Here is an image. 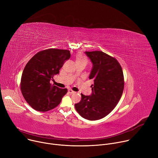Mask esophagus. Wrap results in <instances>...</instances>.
<instances>
[{"label": "esophagus", "instance_id": "34e87169", "mask_svg": "<svg viewBox=\"0 0 158 158\" xmlns=\"http://www.w3.org/2000/svg\"><path fill=\"white\" fill-rule=\"evenodd\" d=\"M68 93L70 94H74V93H75V91H73L72 89H68Z\"/></svg>", "mask_w": 158, "mask_h": 158}]
</instances>
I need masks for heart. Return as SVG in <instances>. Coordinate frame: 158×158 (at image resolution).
<instances>
[{"label": "heart", "mask_w": 158, "mask_h": 158, "mask_svg": "<svg viewBox=\"0 0 158 158\" xmlns=\"http://www.w3.org/2000/svg\"><path fill=\"white\" fill-rule=\"evenodd\" d=\"M82 61H84V62H86V60H85V59L84 58V57L81 55V54H78L76 55V62H82Z\"/></svg>", "instance_id": "b5f03b06"}]
</instances>
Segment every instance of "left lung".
<instances>
[{
    "instance_id": "1",
    "label": "left lung",
    "mask_w": 158,
    "mask_h": 158,
    "mask_svg": "<svg viewBox=\"0 0 158 158\" xmlns=\"http://www.w3.org/2000/svg\"><path fill=\"white\" fill-rule=\"evenodd\" d=\"M85 54L93 64L89 78L94 83L91 94H81L75 108L84 118L96 120L106 117L118 103L124 88L123 74L118 61L106 53L93 51Z\"/></svg>"
}]
</instances>
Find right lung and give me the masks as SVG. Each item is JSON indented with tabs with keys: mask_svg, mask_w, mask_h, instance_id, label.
<instances>
[{
	"mask_svg": "<svg viewBox=\"0 0 158 158\" xmlns=\"http://www.w3.org/2000/svg\"><path fill=\"white\" fill-rule=\"evenodd\" d=\"M70 57L69 50L47 49L35 56L25 66L21 81V89L27 103L39 111H47L58 105L67 89L50 84L55 75Z\"/></svg>",
	"mask_w": 158,
	"mask_h": 158,
	"instance_id": "add662e5",
	"label": "right lung"
}]
</instances>
